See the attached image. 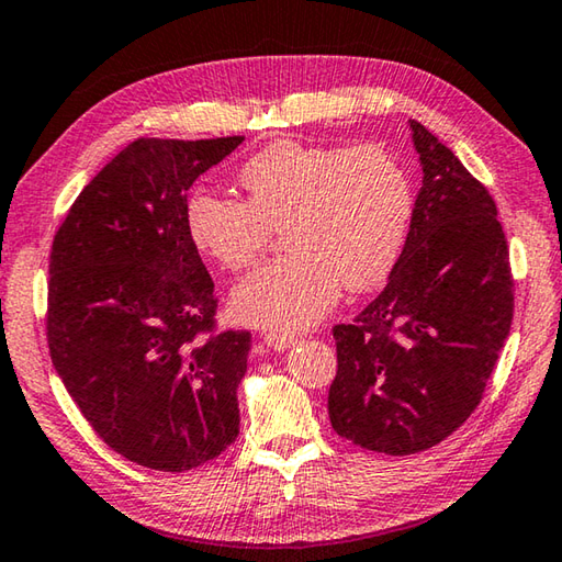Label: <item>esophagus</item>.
I'll return each instance as SVG.
<instances>
[{
	"label": "esophagus",
	"instance_id": "esophagus-1",
	"mask_svg": "<svg viewBox=\"0 0 562 562\" xmlns=\"http://www.w3.org/2000/svg\"><path fill=\"white\" fill-rule=\"evenodd\" d=\"M262 341H265V346H270L272 351H284V349H290V346L297 341V339H294L292 334H274V331H270V334L262 336Z\"/></svg>",
	"mask_w": 562,
	"mask_h": 562
}]
</instances>
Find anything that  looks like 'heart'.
Listing matches in <instances>:
<instances>
[{
  "label": "heart",
  "mask_w": 562,
  "mask_h": 562,
  "mask_svg": "<svg viewBox=\"0 0 562 562\" xmlns=\"http://www.w3.org/2000/svg\"><path fill=\"white\" fill-rule=\"evenodd\" d=\"M248 201L193 193L187 209L196 248L223 270L260 258L282 226L290 252L255 268L233 290L238 319L294 331L331 310L341 284L351 292L381 284L405 248L413 187L391 151L379 145L322 147L272 142L238 175Z\"/></svg>",
  "instance_id": "b5f03b06"
}]
</instances>
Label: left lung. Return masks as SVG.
I'll list each match as a JSON object with an SVG mask.
<instances>
[{"mask_svg": "<svg viewBox=\"0 0 562 562\" xmlns=\"http://www.w3.org/2000/svg\"><path fill=\"white\" fill-rule=\"evenodd\" d=\"M411 233L383 292L336 324L329 417L363 450L440 445L482 401L512 329L514 274L492 193L420 122Z\"/></svg>", "mask_w": 562, "mask_h": 562, "instance_id": "obj_1", "label": "left lung"}]
</instances>
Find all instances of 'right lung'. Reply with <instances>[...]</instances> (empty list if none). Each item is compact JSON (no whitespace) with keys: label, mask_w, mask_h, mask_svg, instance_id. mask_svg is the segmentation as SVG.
<instances>
[{"label":"right lung","mask_w":562,"mask_h":562,"mask_svg":"<svg viewBox=\"0 0 562 562\" xmlns=\"http://www.w3.org/2000/svg\"><path fill=\"white\" fill-rule=\"evenodd\" d=\"M240 142H130L78 193L50 246V361L100 440L159 472L206 464L238 437L250 331L218 329L187 196Z\"/></svg>","instance_id":"add662e5"}]
</instances>
